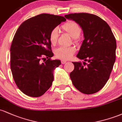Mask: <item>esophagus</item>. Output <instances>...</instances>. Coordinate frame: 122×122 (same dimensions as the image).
Instances as JSON below:
<instances>
[{
	"label": "esophagus",
	"mask_w": 122,
	"mask_h": 122,
	"mask_svg": "<svg viewBox=\"0 0 122 122\" xmlns=\"http://www.w3.org/2000/svg\"><path fill=\"white\" fill-rule=\"evenodd\" d=\"M61 64H65L66 62V61H65V60H61Z\"/></svg>",
	"instance_id": "obj_1"
}]
</instances>
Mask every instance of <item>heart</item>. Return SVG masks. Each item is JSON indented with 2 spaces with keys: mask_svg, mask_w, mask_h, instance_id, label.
I'll return each instance as SVG.
<instances>
[{
  "mask_svg": "<svg viewBox=\"0 0 122 122\" xmlns=\"http://www.w3.org/2000/svg\"><path fill=\"white\" fill-rule=\"evenodd\" d=\"M62 29L73 38L74 42L78 43L80 41L79 36L81 33V28L80 26L74 21H68L62 26ZM58 38V28H53L49 34V41L51 45H56ZM76 49L74 46L60 47L54 51V54L57 58L59 59L67 60H69L75 54Z\"/></svg>",
  "mask_w": 122,
  "mask_h": 122,
  "instance_id": "1",
  "label": "heart"
}]
</instances>
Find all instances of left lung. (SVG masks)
I'll return each instance as SVG.
<instances>
[{
  "label": "left lung",
  "instance_id": "8db88e82",
  "mask_svg": "<svg viewBox=\"0 0 122 122\" xmlns=\"http://www.w3.org/2000/svg\"><path fill=\"white\" fill-rule=\"evenodd\" d=\"M79 24L84 40L77 57L87 61L73 62L70 73L73 84L84 94H93L103 88L108 80L116 59L117 42L107 22L97 15L88 13L65 15Z\"/></svg>",
  "mask_w": 122,
  "mask_h": 122
}]
</instances>
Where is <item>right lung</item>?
<instances>
[{"mask_svg": "<svg viewBox=\"0 0 122 122\" xmlns=\"http://www.w3.org/2000/svg\"><path fill=\"white\" fill-rule=\"evenodd\" d=\"M65 20L64 16L41 14L25 20L16 30L11 45L10 67L15 84L25 95L40 97L52 85L53 71L61 61L51 60L49 34Z\"/></svg>", "mask_w": 122, "mask_h": 122, "instance_id": "add662e5", "label": "right lung"}]
</instances>
